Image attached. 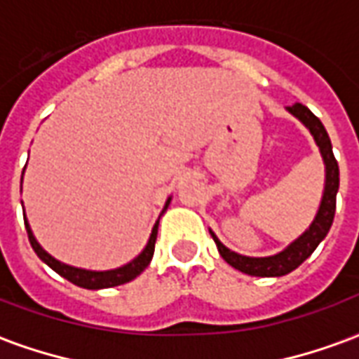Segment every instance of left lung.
Here are the masks:
<instances>
[{"mask_svg":"<svg viewBox=\"0 0 359 359\" xmlns=\"http://www.w3.org/2000/svg\"><path fill=\"white\" fill-rule=\"evenodd\" d=\"M288 111L292 113L294 117H298L308 126L309 133L313 134L317 146L321 149V156H323L325 161V192L323 200H321V205H319V211H317V217L313 219V223L309 226L306 233L302 234L298 241H294L286 250H283L280 254L271 257H246L236 254V252H231L229 248H225L221 242L217 241V236L211 233L213 241L217 244V250L221 257L225 259L226 264L233 265L234 269L242 271L246 275H252V277H283L286 273L294 271L298 265H302L306 259H308L313 250L319 246V242L323 241L329 229L332 225V219H334V210H337V192H339V163L334 159V154H332L331 138L325 130L323 123L311 113V111L302 105V103H294L288 107Z\"/></svg>","mask_w":359,"mask_h":359,"instance_id":"8db88e82","label":"left lung"}]
</instances>
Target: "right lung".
<instances>
[{"mask_svg": "<svg viewBox=\"0 0 359 359\" xmlns=\"http://www.w3.org/2000/svg\"><path fill=\"white\" fill-rule=\"evenodd\" d=\"M171 202V198L167 200L165 203V208L169 205ZM157 225H159V221H157L156 225H154V231H151V236H149L148 246L144 248L140 256L134 257L130 264L123 265V267H118V269H111V271H86V269H79V267H71V265L61 264L57 262L55 257H51L46 250L36 242L34 234L30 231V226H28V221L25 219V226H27V233H28V241H30V246L36 252V256L42 259L43 264H48L51 269L59 273L61 277L67 278V280H71L73 285L82 286V288H90V290H97V288H109V286H117V285H125L128 280H133L140 275L142 271L146 269L151 262V256H154V250H156V241H157Z\"/></svg>", "mask_w": 359, "mask_h": 359, "instance_id": "add662e5", "label": "right lung"}]
</instances>
